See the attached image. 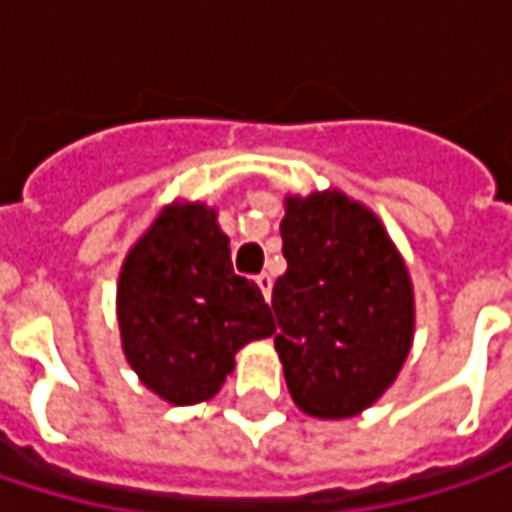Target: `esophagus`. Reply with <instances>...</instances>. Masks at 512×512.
<instances>
[{
	"instance_id": "esophagus-1",
	"label": "esophagus",
	"mask_w": 512,
	"mask_h": 512,
	"mask_svg": "<svg viewBox=\"0 0 512 512\" xmlns=\"http://www.w3.org/2000/svg\"><path fill=\"white\" fill-rule=\"evenodd\" d=\"M256 285H259V290L265 293V299L270 302V296H273V276L270 273H259L256 276Z\"/></svg>"
}]
</instances>
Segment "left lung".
<instances>
[{"instance_id":"left-lung-1","label":"left lung","mask_w":512,"mask_h":512,"mask_svg":"<svg viewBox=\"0 0 512 512\" xmlns=\"http://www.w3.org/2000/svg\"><path fill=\"white\" fill-rule=\"evenodd\" d=\"M282 253L273 344L287 390L313 419H353L382 399L413 347L407 262L382 219L336 187L287 193Z\"/></svg>"}]
</instances>
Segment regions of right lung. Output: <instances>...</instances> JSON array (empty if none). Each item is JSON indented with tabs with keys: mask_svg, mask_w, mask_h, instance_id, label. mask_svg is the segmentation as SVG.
I'll return each instance as SVG.
<instances>
[{
	"mask_svg": "<svg viewBox=\"0 0 512 512\" xmlns=\"http://www.w3.org/2000/svg\"><path fill=\"white\" fill-rule=\"evenodd\" d=\"M116 319L139 382L168 404L213 399L236 353L273 336L262 290L233 273L219 210L170 202L128 250Z\"/></svg>",
	"mask_w": 512,
	"mask_h": 512,
	"instance_id": "1",
	"label": "right lung"
}]
</instances>
